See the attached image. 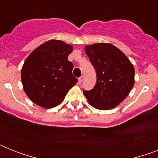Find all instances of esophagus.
<instances>
[{"label":"esophagus","mask_w":158,"mask_h":158,"mask_svg":"<svg viewBox=\"0 0 158 158\" xmlns=\"http://www.w3.org/2000/svg\"><path fill=\"white\" fill-rule=\"evenodd\" d=\"M83 80H84V76L79 77V84H81Z\"/></svg>","instance_id":"1"}]
</instances>
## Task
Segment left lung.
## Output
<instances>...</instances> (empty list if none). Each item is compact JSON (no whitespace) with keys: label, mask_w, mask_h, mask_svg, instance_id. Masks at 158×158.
<instances>
[{"label":"left lung","mask_w":158,"mask_h":158,"mask_svg":"<svg viewBox=\"0 0 158 158\" xmlns=\"http://www.w3.org/2000/svg\"><path fill=\"white\" fill-rule=\"evenodd\" d=\"M85 52L94 67L97 82L91 90H84L90 105L99 110L118 106L128 96L135 84V68L127 56L109 43L85 47Z\"/></svg>","instance_id":"left-lung-1"}]
</instances>
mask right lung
Returning a JSON list of instances; mask_svg holds the SVG:
<instances>
[{"label":"right lung","instance_id":"right-lung-1","mask_svg":"<svg viewBox=\"0 0 158 158\" xmlns=\"http://www.w3.org/2000/svg\"><path fill=\"white\" fill-rule=\"evenodd\" d=\"M73 47L59 40L46 42L31 53L23 63L21 79L23 90L32 102L44 108L59 105L78 82L68 60Z\"/></svg>","mask_w":158,"mask_h":158}]
</instances>
